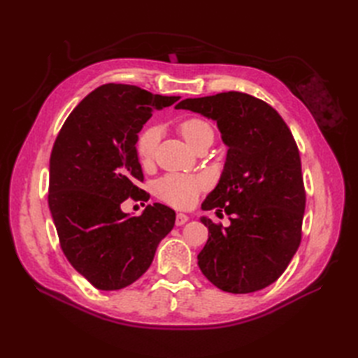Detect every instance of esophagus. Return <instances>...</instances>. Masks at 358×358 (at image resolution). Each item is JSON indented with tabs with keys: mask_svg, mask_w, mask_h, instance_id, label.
Wrapping results in <instances>:
<instances>
[{
	"mask_svg": "<svg viewBox=\"0 0 358 358\" xmlns=\"http://www.w3.org/2000/svg\"><path fill=\"white\" fill-rule=\"evenodd\" d=\"M187 222H189V217L185 214H177V218H175V224L177 226H183Z\"/></svg>",
	"mask_w": 358,
	"mask_h": 358,
	"instance_id": "obj_1",
	"label": "esophagus"
}]
</instances>
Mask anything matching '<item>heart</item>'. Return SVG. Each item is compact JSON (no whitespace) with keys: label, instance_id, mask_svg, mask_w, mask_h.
Returning a JSON list of instances; mask_svg holds the SVG:
<instances>
[{"label":"heart","instance_id":"b5f03b06","mask_svg":"<svg viewBox=\"0 0 358 358\" xmlns=\"http://www.w3.org/2000/svg\"><path fill=\"white\" fill-rule=\"evenodd\" d=\"M180 132L185 136V140L195 148L203 140L212 138L214 131H212L208 121L201 118H187L181 121ZM159 141V129L155 126L146 127L140 134L136 140V154H138L140 162L143 164H149L154 159L155 150ZM204 187V180L199 177H191V175L171 173L166 175L162 180L157 181L155 192L163 201L172 204L177 208H189L195 203L196 196Z\"/></svg>","mask_w":358,"mask_h":358}]
</instances>
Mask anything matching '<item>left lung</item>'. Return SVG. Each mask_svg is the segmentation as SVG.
<instances>
[{"mask_svg":"<svg viewBox=\"0 0 358 358\" xmlns=\"http://www.w3.org/2000/svg\"><path fill=\"white\" fill-rule=\"evenodd\" d=\"M175 109L215 121L227 146L222 177L201 209H224L231 224L200 218L209 229L200 269L222 291H260L285 272L301 240L306 194L294 136L275 109L243 92L186 98Z\"/></svg>","mask_w":358,"mask_h":358,"instance_id":"obj_1","label":"left lung"}]
</instances>
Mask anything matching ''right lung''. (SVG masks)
Instances as JSON below:
<instances>
[{
	"label": "right lung",
	"instance_id": "right-lung-1",
	"mask_svg": "<svg viewBox=\"0 0 358 358\" xmlns=\"http://www.w3.org/2000/svg\"><path fill=\"white\" fill-rule=\"evenodd\" d=\"M180 96L154 95L129 85L90 92L59 131L49 164V209L67 260L90 285L117 291L138 280L175 224V212L148 204L140 217L121 203L143 199L136 140L152 109Z\"/></svg>",
	"mask_w": 358,
	"mask_h": 358
}]
</instances>
